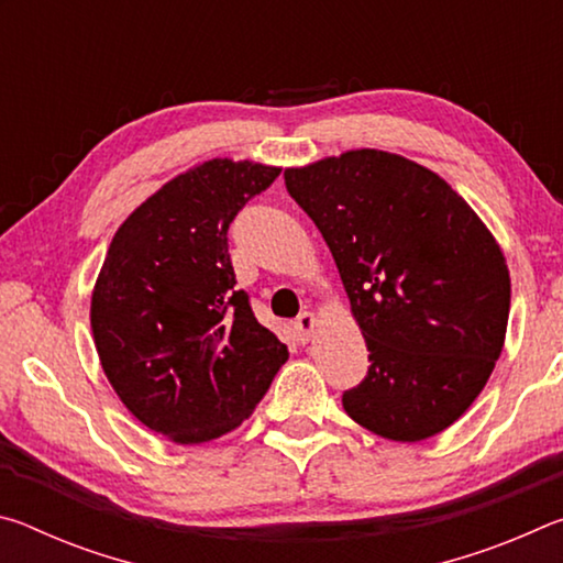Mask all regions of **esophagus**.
<instances>
[{
	"label": "esophagus",
	"mask_w": 563,
	"mask_h": 563,
	"mask_svg": "<svg viewBox=\"0 0 563 563\" xmlns=\"http://www.w3.org/2000/svg\"><path fill=\"white\" fill-rule=\"evenodd\" d=\"M312 330H316V316H312V312H300L298 320H295V332H298V338L302 342H308Z\"/></svg>",
	"instance_id": "34e87169"
}]
</instances>
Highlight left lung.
<instances>
[{"mask_svg":"<svg viewBox=\"0 0 563 563\" xmlns=\"http://www.w3.org/2000/svg\"><path fill=\"white\" fill-rule=\"evenodd\" d=\"M285 188L325 238L369 350L345 412L395 442L440 434L501 355L511 300L501 247L444 178L387 151L288 168Z\"/></svg>","mask_w":563,"mask_h":563,"instance_id":"1","label":"left lung"}]
</instances>
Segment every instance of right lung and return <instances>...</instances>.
Returning <instances> with one entry per match:
<instances>
[{
  "instance_id": "right-lung-1",
  "label": "right lung",
  "mask_w": 563,
  "mask_h": 563,
  "mask_svg": "<svg viewBox=\"0 0 563 563\" xmlns=\"http://www.w3.org/2000/svg\"><path fill=\"white\" fill-rule=\"evenodd\" d=\"M280 168L213 158L141 203L113 235L91 295L103 373L129 412L178 444L253 415L288 347L235 288L228 225Z\"/></svg>"
}]
</instances>
